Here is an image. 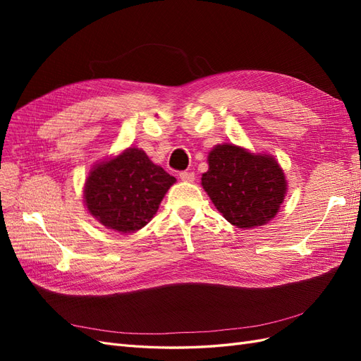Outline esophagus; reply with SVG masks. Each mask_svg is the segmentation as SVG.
Returning <instances> with one entry per match:
<instances>
[{"label":"esophagus","mask_w":361,"mask_h":361,"mask_svg":"<svg viewBox=\"0 0 361 361\" xmlns=\"http://www.w3.org/2000/svg\"><path fill=\"white\" fill-rule=\"evenodd\" d=\"M179 178H180L183 182H192L195 176H194L192 171H180V173H179Z\"/></svg>","instance_id":"1"}]
</instances>
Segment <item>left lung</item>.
Returning a JSON list of instances; mask_svg holds the SVG:
<instances>
[{
	"label": "left lung",
	"instance_id": "1",
	"mask_svg": "<svg viewBox=\"0 0 361 361\" xmlns=\"http://www.w3.org/2000/svg\"><path fill=\"white\" fill-rule=\"evenodd\" d=\"M202 185L228 223L250 228L276 216L286 194V179L274 158L221 145L211 150Z\"/></svg>",
	"mask_w": 361,
	"mask_h": 361
}]
</instances>
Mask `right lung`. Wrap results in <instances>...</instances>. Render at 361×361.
I'll use <instances>...</instances> for the list:
<instances>
[{"instance_id": "right-lung-1", "label": "right lung", "mask_w": 361, "mask_h": 361, "mask_svg": "<svg viewBox=\"0 0 361 361\" xmlns=\"http://www.w3.org/2000/svg\"><path fill=\"white\" fill-rule=\"evenodd\" d=\"M174 182L143 150L128 149L90 171L84 188L85 206L105 227L133 233L154 218Z\"/></svg>"}]
</instances>
